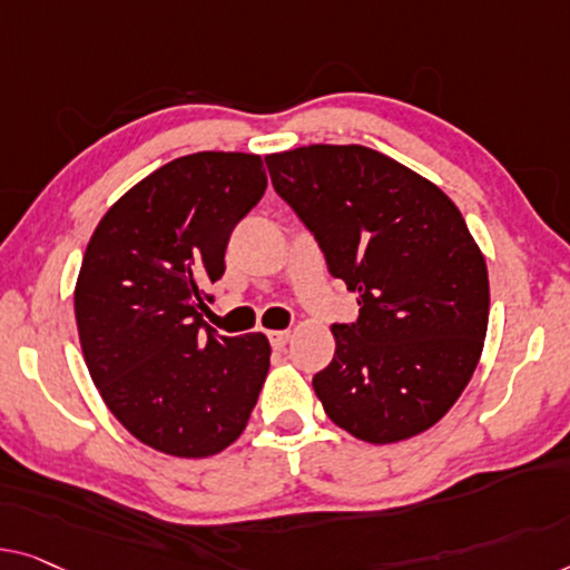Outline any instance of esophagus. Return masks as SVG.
<instances>
[{"label":"esophagus","mask_w":570,"mask_h":570,"mask_svg":"<svg viewBox=\"0 0 570 570\" xmlns=\"http://www.w3.org/2000/svg\"><path fill=\"white\" fill-rule=\"evenodd\" d=\"M288 337H292V333H288V330H274V333H268L271 347H274V351H284L286 343H288Z\"/></svg>","instance_id":"obj_1"}]
</instances>
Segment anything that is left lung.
Instances as JSON below:
<instances>
[{
	"instance_id": "1",
	"label": "left lung",
	"mask_w": 570,
	"mask_h": 570,
	"mask_svg": "<svg viewBox=\"0 0 570 570\" xmlns=\"http://www.w3.org/2000/svg\"><path fill=\"white\" fill-rule=\"evenodd\" d=\"M274 189L317 237L330 274L358 292L312 379L327 417L389 445L430 430L479 366L489 271L445 191L384 153L304 146L266 156Z\"/></svg>"
}]
</instances>
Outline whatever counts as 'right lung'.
Masks as SVG:
<instances>
[{"instance_id": "1", "label": "right lung", "mask_w": 570, "mask_h": 570, "mask_svg": "<svg viewBox=\"0 0 570 570\" xmlns=\"http://www.w3.org/2000/svg\"><path fill=\"white\" fill-rule=\"evenodd\" d=\"M266 184L253 153L181 156L122 194L83 253L73 309L89 376L122 428L166 455H217L258 402L268 337L219 335L202 312Z\"/></svg>"}]
</instances>
